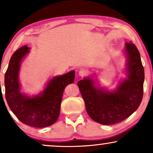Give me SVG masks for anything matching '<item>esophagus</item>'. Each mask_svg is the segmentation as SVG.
Instances as JSON below:
<instances>
[{
  "label": "esophagus",
  "mask_w": 153,
  "mask_h": 153,
  "mask_svg": "<svg viewBox=\"0 0 153 153\" xmlns=\"http://www.w3.org/2000/svg\"><path fill=\"white\" fill-rule=\"evenodd\" d=\"M87 74H88V73L86 72V71H85L83 70H81L79 72V75L80 76H82V77L85 76H87Z\"/></svg>",
  "instance_id": "esophagus-1"
}]
</instances>
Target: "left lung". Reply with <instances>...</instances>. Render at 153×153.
Returning a JSON list of instances; mask_svg holds the SVG:
<instances>
[{
  "instance_id": "1",
  "label": "left lung",
  "mask_w": 153,
  "mask_h": 153,
  "mask_svg": "<svg viewBox=\"0 0 153 153\" xmlns=\"http://www.w3.org/2000/svg\"><path fill=\"white\" fill-rule=\"evenodd\" d=\"M127 79L110 92L97 88L93 79L85 78L77 84L88 116L94 121L108 125L130 116L142 101L144 69L139 50L132 42L125 43Z\"/></svg>"
}]
</instances>
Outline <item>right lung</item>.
Returning <instances> with one entry per match:
<instances>
[{"label":"right lung","mask_w":153,"mask_h":153,"mask_svg":"<svg viewBox=\"0 0 153 153\" xmlns=\"http://www.w3.org/2000/svg\"><path fill=\"white\" fill-rule=\"evenodd\" d=\"M29 49L27 46L13 53L5 74V98L14 114L21 122L34 127L53 125L60 114V104L65 88L74 81L75 72L71 71L53 77L39 95L30 97L21 93L19 72L21 62Z\"/></svg>","instance_id":"right-lung-1"}]
</instances>
